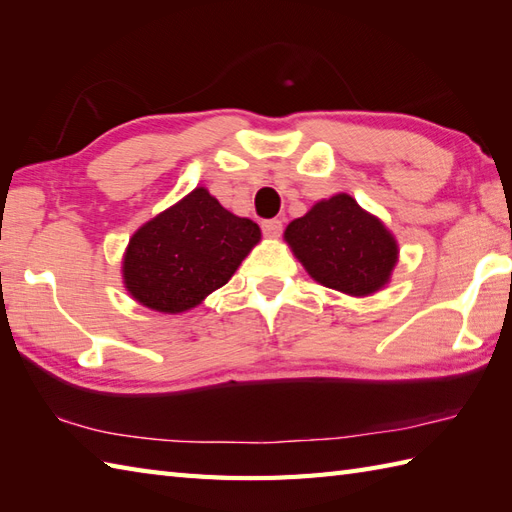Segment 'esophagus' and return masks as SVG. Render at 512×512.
I'll return each instance as SVG.
<instances>
[{
	"mask_svg": "<svg viewBox=\"0 0 512 512\" xmlns=\"http://www.w3.org/2000/svg\"><path fill=\"white\" fill-rule=\"evenodd\" d=\"M281 228H284V222L277 220V217H275V220H264L262 222V231L268 237H277L281 233Z\"/></svg>",
	"mask_w": 512,
	"mask_h": 512,
	"instance_id": "34e87169",
	"label": "esophagus"
}]
</instances>
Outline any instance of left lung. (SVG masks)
<instances>
[{
	"instance_id": "left-lung-1",
	"label": "left lung",
	"mask_w": 512,
	"mask_h": 512,
	"mask_svg": "<svg viewBox=\"0 0 512 512\" xmlns=\"http://www.w3.org/2000/svg\"><path fill=\"white\" fill-rule=\"evenodd\" d=\"M286 242L319 284L356 297L383 288L398 259V246L383 222L347 193L317 202L290 222Z\"/></svg>"
}]
</instances>
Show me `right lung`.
<instances>
[{"mask_svg":"<svg viewBox=\"0 0 512 512\" xmlns=\"http://www.w3.org/2000/svg\"><path fill=\"white\" fill-rule=\"evenodd\" d=\"M259 235L255 222L195 189L129 239L125 286L151 310L184 312L233 277Z\"/></svg>","mask_w":512,"mask_h":512,"instance_id":"right-lung-1","label":"right lung"}]
</instances>
